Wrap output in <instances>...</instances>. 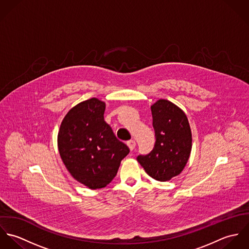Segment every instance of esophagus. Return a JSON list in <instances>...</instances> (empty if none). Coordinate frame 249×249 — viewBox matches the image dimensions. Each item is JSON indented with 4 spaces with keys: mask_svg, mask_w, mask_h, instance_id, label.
Returning <instances> with one entry per match:
<instances>
[{
    "mask_svg": "<svg viewBox=\"0 0 249 249\" xmlns=\"http://www.w3.org/2000/svg\"><path fill=\"white\" fill-rule=\"evenodd\" d=\"M127 145L130 148V150H133L135 148V146H136V142L133 139H131V140L127 141Z\"/></svg>",
    "mask_w": 249,
    "mask_h": 249,
    "instance_id": "esophagus-1",
    "label": "esophagus"
}]
</instances>
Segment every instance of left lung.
Wrapping results in <instances>:
<instances>
[{
    "label": "left lung",
    "mask_w": 249,
    "mask_h": 249,
    "mask_svg": "<svg viewBox=\"0 0 249 249\" xmlns=\"http://www.w3.org/2000/svg\"><path fill=\"white\" fill-rule=\"evenodd\" d=\"M155 143L137 161L145 173L158 181L178 176L186 166L192 149V132L185 113L167 100H159L151 107Z\"/></svg>",
    "instance_id": "8db88e82"
}]
</instances>
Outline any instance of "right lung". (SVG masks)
<instances>
[{
    "label": "right lung",
    "mask_w": 249,
    "mask_h": 249,
    "mask_svg": "<svg viewBox=\"0 0 249 249\" xmlns=\"http://www.w3.org/2000/svg\"><path fill=\"white\" fill-rule=\"evenodd\" d=\"M106 104L96 98L72 107L63 119L57 137L59 154L71 177L88 188L106 187L129 153L106 123Z\"/></svg>",
    "instance_id": "add662e5"
}]
</instances>
